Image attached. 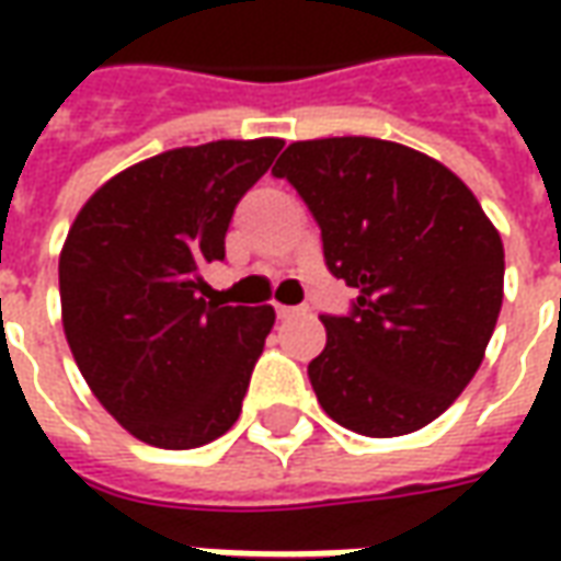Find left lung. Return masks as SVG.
Instances as JSON below:
<instances>
[{
	"label": "left lung",
	"instance_id": "8db88e82",
	"mask_svg": "<svg viewBox=\"0 0 561 561\" xmlns=\"http://www.w3.org/2000/svg\"><path fill=\"white\" fill-rule=\"evenodd\" d=\"M267 144L161 152L102 185L59 257V300L80 376L128 433L188 450L231 430L273 306L219 285L233 209L270 171Z\"/></svg>",
	"mask_w": 561,
	"mask_h": 561
}]
</instances>
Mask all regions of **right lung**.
I'll list each match as a JSON object with an SVG mask.
<instances>
[{
  "mask_svg": "<svg viewBox=\"0 0 561 561\" xmlns=\"http://www.w3.org/2000/svg\"><path fill=\"white\" fill-rule=\"evenodd\" d=\"M282 180L321 228L324 261L354 288L321 316L309 364L321 409L390 438L433 423L466 390L502 309L505 255L466 185L414 149L373 138L294 144Z\"/></svg>",
  "mask_w": 561,
  "mask_h": 561,
  "instance_id": "right-lung-1",
  "label": "right lung"
}]
</instances>
